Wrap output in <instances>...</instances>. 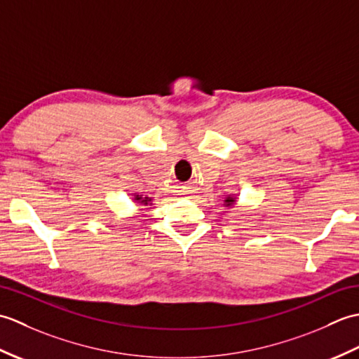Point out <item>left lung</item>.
<instances>
[{
    "instance_id": "1",
    "label": "left lung",
    "mask_w": 359,
    "mask_h": 359,
    "mask_svg": "<svg viewBox=\"0 0 359 359\" xmlns=\"http://www.w3.org/2000/svg\"><path fill=\"white\" fill-rule=\"evenodd\" d=\"M228 205H230V203H233L234 202V199H231V197H226V201H225Z\"/></svg>"
}]
</instances>
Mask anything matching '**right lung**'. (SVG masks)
I'll return each instance as SVG.
<instances>
[{
	"mask_svg": "<svg viewBox=\"0 0 359 359\" xmlns=\"http://www.w3.org/2000/svg\"><path fill=\"white\" fill-rule=\"evenodd\" d=\"M135 201H140V202H142V203H144V205H148V203L151 202L149 197H144V199H142V197H139V196L135 197Z\"/></svg>",
	"mask_w": 359,
	"mask_h": 359,
	"instance_id": "1",
	"label": "right lung"
}]
</instances>
